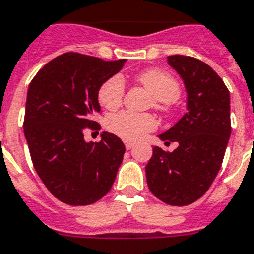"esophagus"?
I'll return each instance as SVG.
<instances>
[{
  "mask_svg": "<svg viewBox=\"0 0 254 254\" xmlns=\"http://www.w3.org/2000/svg\"><path fill=\"white\" fill-rule=\"evenodd\" d=\"M124 143H125V147H127V150H130V148L134 146V142H131V141H125Z\"/></svg>",
  "mask_w": 254,
  "mask_h": 254,
  "instance_id": "obj_1",
  "label": "esophagus"
}]
</instances>
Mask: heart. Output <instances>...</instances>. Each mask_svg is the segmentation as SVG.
<instances>
[{"mask_svg": "<svg viewBox=\"0 0 254 254\" xmlns=\"http://www.w3.org/2000/svg\"><path fill=\"white\" fill-rule=\"evenodd\" d=\"M135 80L146 88L154 98V106L166 111L170 102H174L180 95V84L171 74L160 69H148L135 77ZM125 86L120 75H113L99 87L98 100L104 108H119L123 103ZM156 119L150 113L123 112L115 113L107 119L106 125L109 131L129 141H135L147 131L156 127Z\"/></svg>", "mask_w": 254, "mask_h": 254, "instance_id": "b5f03b06", "label": "heart"}]
</instances>
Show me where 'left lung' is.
<instances>
[{
  "instance_id": "8db88e82",
  "label": "left lung",
  "mask_w": 254,
  "mask_h": 254,
  "mask_svg": "<svg viewBox=\"0 0 254 254\" xmlns=\"http://www.w3.org/2000/svg\"><path fill=\"white\" fill-rule=\"evenodd\" d=\"M187 88V113L159 138L177 142L172 152L155 146L146 166L148 189L164 203L187 206L205 194L219 172L231 135L230 91L207 64L168 56Z\"/></svg>"
}]
</instances>
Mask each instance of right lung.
<instances>
[{"label": "right lung", "instance_id": "right-lung-1", "mask_svg": "<svg viewBox=\"0 0 254 254\" xmlns=\"http://www.w3.org/2000/svg\"><path fill=\"white\" fill-rule=\"evenodd\" d=\"M124 64L69 52L49 61L31 80L24 137L39 177L64 203L91 205L115 183L123 141L103 131L100 142H86L83 131L100 127L94 121L100 113L99 87Z\"/></svg>", "mask_w": 254, "mask_h": 254}]
</instances>
